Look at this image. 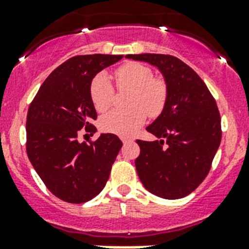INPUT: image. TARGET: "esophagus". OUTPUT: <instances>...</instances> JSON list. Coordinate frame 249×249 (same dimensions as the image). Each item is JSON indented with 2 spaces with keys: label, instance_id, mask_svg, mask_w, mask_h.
Segmentation results:
<instances>
[{
  "label": "esophagus",
  "instance_id": "34e87169",
  "mask_svg": "<svg viewBox=\"0 0 249 249\" xmlns=\"http://www.w3.org/2000/svg\"><path fill=\"white\" fill-rule=\"evenodd\" d=\"M120 139H122V141H123V143H124V145H125V143H126V142H130V141H131V140H130V139L123 138V136H122V138H120Z\"/></svg>",
  "mask_w": 249,
  "mask_h": 249
}]
</instances>
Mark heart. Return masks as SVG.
Wrapping results in <instances>:
<instances>
[{
  "instance_id": "obj_1",
  "label": "heart",
  "mask_w": 249,
  "mask_h": 249,
  "mask_svg": "<svg viewBox=\"0 0 249 249\" xmlns=\"http://www.w3.org/2000/svg\"><path fill=\"white\" fill-rule=\"evenodd\" d=\"M115 78L120 88L131 89L127 110H113L99 120L103 131L122 136L131 135L145 123L146 113L156 117L167 101V86L163 80L153 77L150 67L139 62H127L115 71ZM89 96L93 106L99 113L108 110L113 103L114 89L108 75L99 72L89 86Z\"/></svg>"
}]
</instances>
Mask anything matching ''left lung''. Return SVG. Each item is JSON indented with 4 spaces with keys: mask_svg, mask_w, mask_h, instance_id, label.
<instances>
[{
    "mask_svg": "<svg viewBox=\"0 0 249 249\" xmlns=\"http://www.w3.org/2000/svg\"><path fill=\"white\" fill-rule=\"evenodd\" d=\"M157 67L167 86L161 114L146 127L155 141L136 140L135 160L143 187L163 199H180L205 179L221 142L216 102L198 73L178 57L163 54L126 55Z\"/></svg>",
    "mask_w": 249,
    "mask_h": 249,
    "instance_id": "1",
    "label": "left lung"
}]
</instances>
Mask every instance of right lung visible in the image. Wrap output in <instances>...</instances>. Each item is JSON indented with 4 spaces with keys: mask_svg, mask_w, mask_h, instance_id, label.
<instances>
[{
    "mask_svg": "<svg viewBox=\"0 0 249 249\" xmlns=\"http://www.w3.org/2000/svg\"><path fill=\"white\" fill-rule=\"evenodd\" d=\"M123 55H80L48 76L28 109L27 153L49 190L61 200L81 204L103 190L123 142L101 134L94 142H80L78 132H96L89 96L93 77Z\"/></svg>",
    "mask_w": 249,
    "mask_h": 249,
    "instance_id": "1",
    "label": "right lung"
}]
</instances>
